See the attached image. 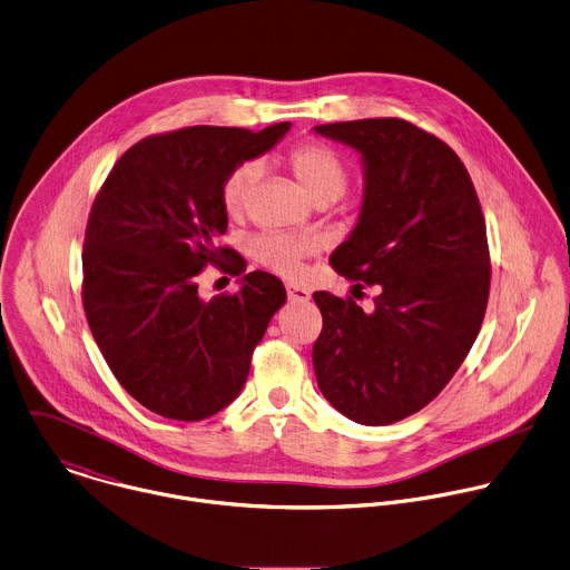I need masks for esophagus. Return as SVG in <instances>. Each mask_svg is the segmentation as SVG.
I'll return each mask as SVG.
<instances>
[{
  "label": "esophagus",
  "instance_id": "34e87169",
  "mask_svg": "<svg viewBox=\"0 0 570 570\" xmlns=\"http://www.w3.org/2000/svg\"><path fill=\"white\" fill-rule=\"evenodd\" d=\"M286 295H288V302H308L311 299V293L295 284H286Z\"/></svg>",
  "mask_w": 570,
  "mask_h": 570
}]
</instances>
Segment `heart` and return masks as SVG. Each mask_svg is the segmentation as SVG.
I'll list each match as a JSON object with an SVG mask.
<instances>
[{
    "instance_id": "b5f03b06",
    "label": "heart",
    "mask_w": 570,
    "mask_h": 570,
    "mask_svg": "<svg viewBox=\"0 0 570 570\" xmlns=\"http://www.w3.org/2000/svg\"><path fill=\"white\" fill-rule=\"evenodd\" d=\"M286 166L297 177L306 195L317 202H335L348 186V166L337 150L322 141H302L293 146ZM259 179V164L253 159L239 161L222 184V204L228 217H242L250 204L253 188ZM317 244L308 237L279 230H264L250 239V255L282 277H299L304 259L313 255Z\"/></svg>"
}]
</instances>
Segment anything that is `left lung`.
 <instances>
[{
    "label": "left lung",
    "instance_id": "1",
    "mask_svg": "<svg viewBox=\"0 0 570 570\" xmlns=\"http://www.w3.org/2000/svg\"><path fill=\"white\" fill-rule=\"evenodd\" d=\"M315 130L364 157L362 215L331 266L360 291L377 288L366 313L353 297L313 293L324 320L313 346L317 386L357 424H395L442 393L482 328L491 293L484 213L458 153L406 119Z\"/></svg>",
    "mask_w": 570,
    "mask_h": 570
}]
</instances>
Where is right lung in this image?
<instances>
[{
	"instance_id": "1",
	"label": "right lung",
	"mask_w": 570,
	"mask_h": 570,
	"mask_svg": "<svg viewBox=\"0 0 570 570\" xmlns=\"http://www.w3.org/2000/svg\"><path fill=\"white\" fill-rule=\"evenodd\" d=\"M291 121L259 132L188 126L144 137L110 168L92 202L81 253V304L90 333L130 397L179 422H199L242 391L255 346L286 302L264 271L219 246L226 175L266 153ZM245 276L243 291L204 303L208 264Z\"/></svg>"
}]
</instances>
